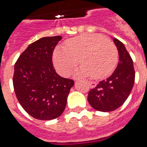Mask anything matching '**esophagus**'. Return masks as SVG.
I'll list each match as a JSON object with an SVG mask.
<instances>
[{
    "mask_svg": "<svg viewBox=\"0 0 147 147\" xmlns=\"http://www.w3.org/2000/svg\"><path fill=\"white\" fill-rule=\"evenodd\" d=\"M88 84H89V86L91 88L96 87V83L95 82H88Z\"/></svg>",
    "mask_w": 147,
    "mask_h": 147,
    "instance_id": "1",
    "label": "esophagus"
}]
</instances>
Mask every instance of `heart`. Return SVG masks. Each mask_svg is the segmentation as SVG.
I'll list each match as a JSON object with an SVG mask.
<instances>
[{
	"instance_id": "obj_1",
	"label": "heart",
	"mask_w": 147,
	"mask_h": 147,
	"mask_svg": "<svg viewBox=\"0 0 147 147\" xmlns=\"http://www.w3.org/2000/svg\"><path fill=\"white\" fill-rule=\"evenodd\" d=\"M82 65L76 75L100 79L111 74L118 59L114 42L96 34H82L67 40L65 47L54 51L53 61L58 72L68 76L78 65Z\"/></svg>"
}]
</instances>
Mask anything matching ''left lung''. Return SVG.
<instances>
[{
    "instance_id": "obj_1",
    "label": "left lung",
    "mask_w": 147,
    "mask_h": 147,
    "mask_svg": "<svg viewBox=\"0 0 147 147\" xmlns=\"http://www.w3.org/2000/svg\"><path fill=\"white\" fill-rule=\"evenodd\" d=\"M119 54L116 69L106 80H103L88 92V100L94 109L102 112L113 111L125 102L135 80L134 62L124 45L113 39Z\"/></svg>"
}]
</instances>
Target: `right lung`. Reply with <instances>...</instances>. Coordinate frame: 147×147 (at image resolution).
<instances>
[{
  "label": "right lung",
  "mask_w": 147,
  "mask_h": 147,
  "mask_svg": "<svg viewBox=\"0 0 147 147\" xmlns=\"http://www.w3.org/2000/svg\"><path fill=\"white\" fill-rule=\"evenodd\" d=\"M62 36L36 40L15 63L13 84L17 100L30 116L38 120L57 118L64 111L74 81L59 76L53 68V53Z\"/></svg>",
  "instance_id": "1"
}]
</instances>
